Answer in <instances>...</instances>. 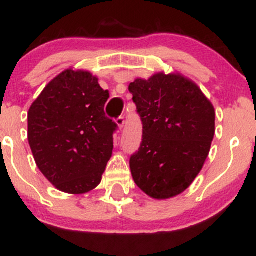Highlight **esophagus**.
Instances as JSON below:
<instances>
[{
	"label": "esophagus",
	"instance_id": "34e87169",
	"mask_svg": "<svg viewBox=\"0 0 256 256\" xmlns=\"http://www.w3.org/2000/svg\"><path fill=\"white\" fill-rule=\"evenodd\" d=\"M116 124H118V126H119L120 128H122L125 126V116H120L119 118H116Z\"/></svg>",
	"mask_w": 256,
	"mask_h": 256
}]
</instances>
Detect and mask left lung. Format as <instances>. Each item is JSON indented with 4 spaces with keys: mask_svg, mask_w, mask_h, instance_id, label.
I'll list each match as a JSON object with an SVG mask.
<instances>
[{
    "mask_svg": "<svg viewBox=\"0 0 256 256\" xmlns=\"http://www.w3.org/2000/svg\"><path fill=\"white\" fill-rule=\"evenodd\" d=\"M128 90L143 125L142 142L130 158L132 177L150 198H173L189 188L208 156L216 131L213 106L179 74L136 79Z\"/></svg>",
    "mask_w": 256,
    "mask_h": 256,
    "instance_id": "1",
    "label": "left lung"
}]
</instances>
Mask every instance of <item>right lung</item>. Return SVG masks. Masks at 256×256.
<instances>
[{
    "mask_svg": "<svg viewBox=\"0 0 256 256\" xmlns=\"http://www.w3.org/2000/svg\"><path fill=\"white\" fill-rule=\"evenodd\" d=\"M110 91L89 72L67 70L28 110V143L38 168L58 190L84 194L100 184L118 124L104 113Z\"/></svg>",
    "mask_w": 256,
    "mask_h": 256,
    "instance_id": "1",
    "label": "right lung"
}]
</instances>
